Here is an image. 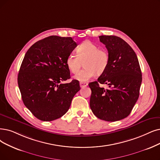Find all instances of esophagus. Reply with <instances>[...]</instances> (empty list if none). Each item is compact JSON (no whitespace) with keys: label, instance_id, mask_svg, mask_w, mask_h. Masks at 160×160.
<instances>
[{"label":"esophagus","instance_id":"obj_1","mask_svg":"<svg viewBox=\"0 0 160 160\" xmlns=\"http://www.w3.org/2000/svg\"><path fill=\"white\" fill-rule=\"evenodd\" d=\"M79 85H80L81 88H83V87H85L88 86L87 82H80Z\"/></svg>","mask_w":160,"mask_h":160}]
</instances>
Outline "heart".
I'll use <instances>...</instances> for the list:
<instances>
[{"label": "heart", "mask_w": 160, "mask_h": 160, "mask_svg": "<svg viewBox=\"0 0 160 160\" xmlns=\"http://www.w3.org/2000/svg\"><path fill=\"white\" fill-rule=\"evenodd\" d=\"M76 54L70 53L66 58V65L73 73H78L83 62L84 69L74 76V78L81 82H87L96 74L104 73L110 62L108 52L100 48L97 44L90 41L82 42L76 48Z\"/></svg>", "instance_id": "obj_1"}]
</instances>
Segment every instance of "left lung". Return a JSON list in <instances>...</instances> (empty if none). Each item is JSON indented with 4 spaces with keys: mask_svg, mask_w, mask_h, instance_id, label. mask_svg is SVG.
<instances>
[{
    "mask_svg": "<svg viewBox=\"0 0 160 160\" xmlns=\"http://www.w3.org/2000/svg\"><path fill=\"white\" fill-rule=\"evenodd\" d=\"M110 56L109 65L97 80L88 84L91 89L90 107L98 118L116 121L129 116L137 102L142 73L135 51L121 38L101 35ZM106 84L108 89L99 83Z\"/></svg>",
    "mask_w": 160,
    "mask_h": 160,
    "instance_id": "left-lung-1",
    "label": "left lung"
}]
</instances>
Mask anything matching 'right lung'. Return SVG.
Masks as SVG:
<instances>
[{
	"label": "right lung",
	"mask_w": 160,
	"mask_h": 160,
	"mask_svg": "<svg viewBox=\"0 0 160 160\" xmlns=\"http://www.w3.org/2000/svg\"><path fill=\"white\" fill-rule=\"evenodd\" d=\"M78 46L72 37L50 36L36 42L25 54L18 75L24 105L41 121H50L69 110L79 82L70 78L66 58Z\"/></svg>",
	"instance_id": "1"
}]
</instances>
